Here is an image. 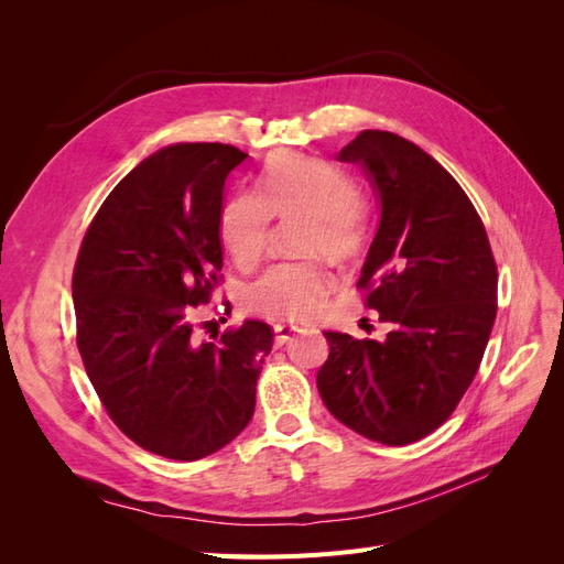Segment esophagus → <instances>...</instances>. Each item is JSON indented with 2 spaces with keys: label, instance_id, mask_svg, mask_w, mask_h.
<instances>
[{
  "label": "esophagus",
  "instance_id": "esophagus-1",
  "mask_svg": "<svg viewBox=\"0 0 564 564\" xmlns=\"http://www.w3.org/2000/svg\"><path fill=\"white\" fill-rule=\"evenodd\" d=\"M296 332H299L296 324H289V322H278V324H275V340H278V346H284L286 340L292 338Z\"/></svg>",
  "mask_w": 564,
  "mask_h": 564
}]
</instances>
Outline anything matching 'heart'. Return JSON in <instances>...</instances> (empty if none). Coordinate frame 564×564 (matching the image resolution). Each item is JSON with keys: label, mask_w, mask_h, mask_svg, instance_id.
Returning <instances> with one entry per match:
<instances>
[{"label": "heart", "mask_w": 564, "mask_h": 564, "mask_svg": "<svg viewBox=\"0 0 564 564\" xmlns=\"http://www.w3.org/2000/svg\"><path fill=\"white\" fill-rule=\"evenodd\" d=\"M357 197V183L338 166L299 152H278L261 169L259 193L237 191L224 202L220 242L237 265L253 268L265 253L272 216H305L301 251H324L336 261H348L360 253L367 237ZM329 292L332 275L319 261H289L270 268L249 289V303L270 317L313 319Z\"/></svg>", "instance_id": "1"}]
</instances>
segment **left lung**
Wrapping results in <instances>:
<instances>
[{"mask_svg": "<svg viewBox=\"0 0 564 564\" xmlns=\"http://www.w3.org/2000/svg\"><path fill=\"white\" fill-rule=\"evenodd\" d=\"M338 162L360 166L379 202L357 286L390 332L383 340L324 332L317 390L350 431L412 445L449 419L475 379L497 317V263L468 195L416 143L365 129Z\"/></svg>", "mask_w": 564, "mask_h": 564, "instance_id": "obj_1", "label": "left lung"}]
</instances>
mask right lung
I'll return each mask as SVG.
<instances>
[{
    "label": "right lung",
    "instance_id": "1",
    "mask_svg": "<svg viewBox=\"0 0 564 564\" xmlns=\"http://www.w3.org/2000/svg\"><path fill=\"white\" fill-rule=\"evenodd\" d=\"M249 155L174 143L115 185L75 263L77 348L106 412L135 445L174 460L226 447L253 416L272 329L245 319L202 338L193 311L224 265L226 181Z\"/></svg>",
    "mask_w": 564,
    "mask_h": 564
}]
</instances>
